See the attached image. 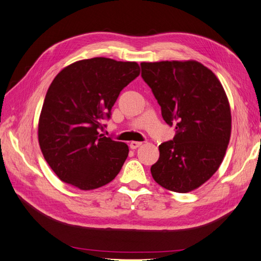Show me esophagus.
<instances>
[{"label": "esophagus", "mask_w": 261, "mask_h": 261, "mask_svg": "<svg viewBox=\"0 0 261 261\" xmlns=\"http://www.w3.org/2000/svg\"><path fill=\"white\" fill-rule=\"evenodd\" d=\"M129 145H130V148H131V149H137V148H139V147H141V145H142V142H139V141H131Z\"/></svg>", "instance_id": "esophagus-1"}]
</instances>
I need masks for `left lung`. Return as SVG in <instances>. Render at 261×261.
I'll use <instances>...</instances> for the list:
<instances>
[{"label": "left lung", "instance_id": "8db88e82", "mask_svg": "<svg viewBox=\"0 0 261 261\" xmlns=\"http://www.w3.org/2000/svg\"><path fill=\"white\" fill-rule=\"evenodd\" d=\"M141 76L161 107L163 120L175 126L173 140L159 145L151 167L154 181L186 193L219 169L231 135V111L218 77L200 62H142Z\"/></svg>", "mask_w": 261, "mask_h": 261}]
</instances>
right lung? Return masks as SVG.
<instances>
[{"label":"right lung","instance_id":"obj_1","mask_svg":"<svg viewBox=\"0 0 261 261\" xmlns=\"http://www.w3.org/2000/svg\"><path fill=\"white\" fill-rule=\"evenodd\" d=\"M139 74L137 62L93 58L65 66L53 79L38 137L45 161L60 180L93 190L117 177L129 147L100 135L99 129L121 91Z\"/></svg>","mask_w":261,"mask_h":261}]
</instances>
